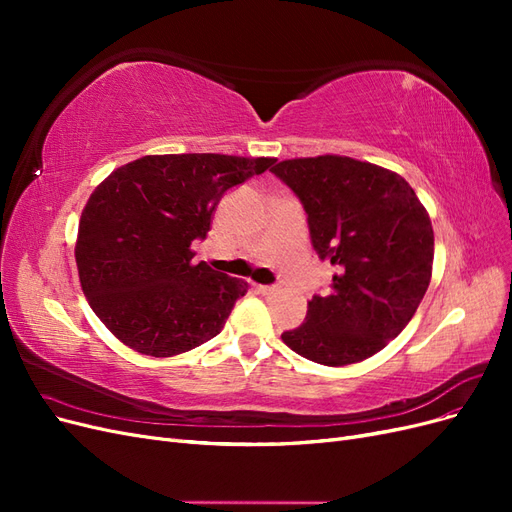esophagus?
<instances>
[{
	"instance_id": "esophagus-1",
	"label": "esophagus",
	"mask_w": 512,
	"mask_h": 512,
	"mask_svg": "<svg viewBox=\"0 0 512 512\" xmlns=\"http://www.w3.org/2000/svg\"><path fill=\"white\" fill-rule=\"evenodd\" d=\"M256 290L262 294V297H271V294H275L280 288H277V286H256Z\"/></svg>"
}]
</instances>
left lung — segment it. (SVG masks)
I'll use <instances>...</instances> for the list:
<instances>
[{"mask_svg": "<svg viewBox=\"0 0 512 512\" xmlns=\"http://www.w3.org/2000/svg\"><path fill=\"white\" fill-rule=\"evenodd\" d=\"M271 173L301 198L314 250L337 269L284 344L329 367L369 359L406 329L429 288L427 209L404 177L348 156L282 160Z\"/></svg>", "mask_w": 512, "mask_h": 512, "instance_id": "8db88e82", "label": "left lung"}]
</instances>
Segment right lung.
<instances>
[{"label": "right lung", "mask_w": 512, "mask_h": 512, "mask_svg": "<svg viewBox=\"0 0 512 512\" xmlns=\"http://www.w3.org/2000/svg\"><path fill=\"white\" fill-rule=\"evenodd\" d=\"M275 158L222 153L145 156L113 170L81 213L74 258L85 297L121 344L147 356L188 352L224 329L239 277L194 262L232 185Z\"/></svg>", "instance_id": "obj_1"}]
</instances>
